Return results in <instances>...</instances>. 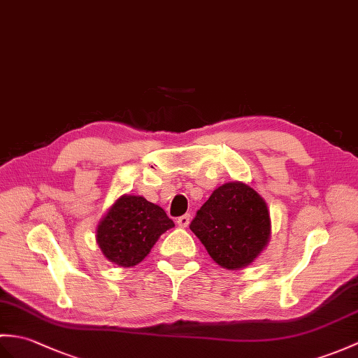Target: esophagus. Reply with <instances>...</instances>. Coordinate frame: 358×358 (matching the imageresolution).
Returning a JSON list of instances; mask_svg holds the SVG:
<instances>
[{"instance_id": "obj_1", "label": "esophagus", "mask_w": 358, "mask_h": 358, "mask_svg": "<svg viewBox=\"0 0 358 358\" xmlns=\"http://www.w3.org/2000/svg\"><path fill=\"white\" fill-rule=\"evenodd\" d=\"M189 222H190V215H189V213L182 215V217H180V218L177 220V224H178L180 227H187Z\"/></svg>"}]
</instances>
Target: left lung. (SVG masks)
<instances>
[{"instance_id": "8db88e82", "label": "left lung", "mask_w": 358, "mask_h": 358, "mask_svg": "<svg viewBox=\"0 0 358 358\" xmlns=\"http://www.w3.org/2000/svg\"><path fill=\"white\" fill-rule=\"evenodd\" d=\"M190 230L222 268L238 270L253 262L270 238L267 204L243 182L213 190L190 222Z\"/></svg>"}]
</instances>
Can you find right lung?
<instances>
[{
    "mask_svg": "<svg viewBox=\"0 0 358 358\" xmlns=\"http://www.w3.org/2000/svg\"><path fill=\"white\" fill-rule=\"evenodd\" d=\"M176 224L160 206L143 196L123 195L97 227V244L110 262L132 267L145 259L157 239Z\"/></svg>",
    "mask_w": 358,
    "mask_h": 358,
    "instance_id": "add662e5",
    "label": "right lung"
}]
</instances>
